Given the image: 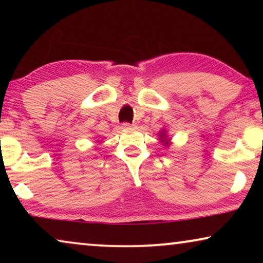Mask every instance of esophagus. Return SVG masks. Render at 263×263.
Returning a JSON list of instances; mask_svg holds the SVG:
<instances>
[{
    "instance_id": "obj_1",
    "label": "esophagus",
    "mask_w": 263,
    "mask_h": 263,
    "mask_svg": "<svg viewBox=\"0 0 263 263\" xmlns=\"http://www.w3.org/2000/svg\"><path fill=\"white\" fill-rule=\"evenodd\" d=\"M135 127V124L133 123V124H130V123H123L122 124V128H134Z\"/></svg>"
}]
</instances>
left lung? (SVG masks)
<instances>
[{"label": "left lung", "instance_id": "1", "mask_svg": "<svg viewBox=\"0 0 263 263\" xmlns=\"http://www.w3.org/2000/svg\"><path fill=\"white\" fill-rule=\"evenodd\" d=\"M159 136H160V141L163 142L165 146L170 145V141H168V139H167L166 132H165V130H161V132H160V134H159Z\"/></svg>", "mask_w": 263, "mask_h": 263}]
</instances>
